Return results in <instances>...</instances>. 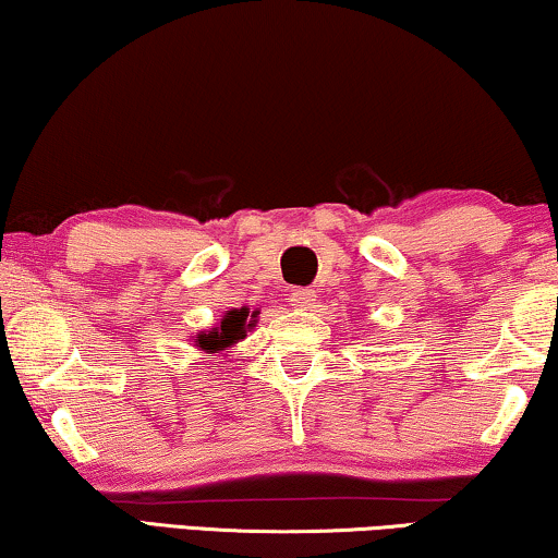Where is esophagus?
<instances>
[{
	"mask_svg": "<svg viewBox=\"0 0 558 558\" xmlns=\"http://www.w3.org/2000/svg\"><path fill=\"white\" fill-rule=\"evenodd\" d=\"M316 290H311V288H295L293 293H290V305H293V308H298V311H311L313 305H316Z\"/></svg>",
	"mask_w": 558,
	"mask_h": 558,
	"instance_id": "34e87169",
	"label": "esophagus"
}]
</instances>
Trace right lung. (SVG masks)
Returning <instances> with one entry per match:
<instances>
[{
	"mask_svg": "<svg viewBox=\"0 0 558 558\" xmlns=\"http://www.w3.org/2000/svg\"><path fill=\"white\" fill-rule=\"evenodd\" d=\"M255 324L257 311L250 313L247 305H242V308H230L222 318H219L217 326H211L209 331H199L197 336H192V343L199 354H230Z\"/></svg>",
	"mask_w": 558,
	"mask_h": 558,
	"instance_id": "add662e5",
	"label": "right lung"
}]
</instances>
